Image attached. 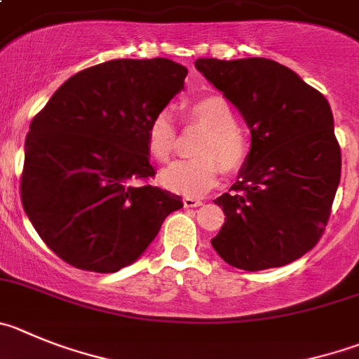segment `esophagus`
<instances>
[{
  "instance_id": "1",
  "label": "esophagus",
  "mask_w": 359,
  "mask_h": 359,
  "mask_svg": "<svg viewBox=\"0 0 359 359\" xmlns=\"http://www.w3.org/2000/svg\"><path fill=\"white\" fill-rule=\"evenodd\" d=\"M183 205H185V208H197V206H201L203 203L199 201V199H196V197H183Z\"/></svg>"
}]
</instances>
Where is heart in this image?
<instances>
[{"mask_svg": "<svg viewBox=\"0 0 359 359\" xmlns=\"http://www.w3.org/2000/svg\"><path fill=\"white\" fill-rule=\"evenodd\" d=\"M192 123L206 131L196 160L176 162L162 170L160 185L182 196H201L224 172H238L249 158V140L238 128V117L222 96H203L187 107ZM147 151L156 162H169L176 147V126L169 111H158L147 126Z\"/></svg>", "mask_w": 359, "mask_h": 359, "instance_id": "obj_1", "label": "heart"}]
</instances>
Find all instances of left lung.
I'll use <instances>...</instances> for the list:
<instances>
[{"label":"left lung","instance_id":"8db88e82","mask_svg":"<svg viewBox=\"0 0 359 359\" xmlns=\"http://www.w3.org/2000/svg\"><path fill=\"white\" fill-rule=\"evenodd\" d=\"M196 69L251 130V151L233 192L213 201L226 213L213 249L249 272L295 262L322 236L340 183L330 103L269 58H197Z\"/></svg>","mask_w":359,"mask_h":359}]
</instances>
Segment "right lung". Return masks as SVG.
I'll return each instance as SVG.
<instances>
[{
    "mask_svg": "<svg viewBox=\"0 0 359 359\" xmlns=\"http://www.w3.org/2000/svg\"><path fill=\"white\" fill-rule=\"evenodd\" d=\"M169 58L110 60L69 78L29 124L21 199L39 236L81 271L117 272L142 256L182 197L154 176L147 126L185 88Z\"/></svg>",
    "mask_w": 359,
    "mask_h": 359,
    "instance_id": "obj_1",
    "label": "right lung"
}]
</instances>
